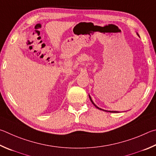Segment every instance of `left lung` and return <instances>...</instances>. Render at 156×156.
I'll return each instance as SVG.
<instances>
[{
	"instance_id": "1",
	"label": "left lung",
	"mask_w": 156,
	"mask_h": 156,
	"mask_svg": "<svg viewBox=\"0 0 156 156\" xmlns=\"http://www.w3.org/2000/svg\"><path fill=\"white\" fill-rule=\"evenodd\" d=\"M138 36H139V35H138ZM89 98H90V101H91V102L92 103V104H93L94 106H95V107H96L97 108H98V109H99V110H103V111H105V112H115V111H107V110H102V109H101V108H99V107H97V106L96 105H95L94 104V102L93 101H92V99H91V97H90V95H89Z\"/></svg>"
}]
</instances>
